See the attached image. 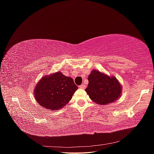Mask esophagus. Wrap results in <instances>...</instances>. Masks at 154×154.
Listing matches in <instances>:
<instances>
[{
    "instance_id": "obj_1",
    "label": "esophagus",
    "mask_w": 154,
    "mask_h": 154,
    "mask_svg": "<svg viewBox=\"0 0 154 154\" xmlns=\"http://www.w3.org/2000/svg\"><path fill=\"white\" fill-rule=\"evenodd\" d=\"M79 87H80V88H85L86 85H84V84H82L81 85L79 86Z\"/></svg>"
}]
</instances>
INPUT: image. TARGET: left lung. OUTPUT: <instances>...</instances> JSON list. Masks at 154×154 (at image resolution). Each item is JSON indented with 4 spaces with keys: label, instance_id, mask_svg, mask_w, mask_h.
I'll list each match as a JSON object with an SVG mask.
<instances>
[{
    "label": "left lung",
    "instance_id": "obj_1",
    "mask_svg": "<svg viewBox=\"0 0 154 154\" xmlns=\"http://www.w3.org/2000/svg\"><path fill=\"white\" fill-rule=\"evenodd\" d=\"M85 91L90 98L100 105L108 104L117 100L122 93V87L115 77H110L94 70L88 77Z\"/></svg>",
    "mask_w": 154,
    "mask_h": 154
}]
</instances>
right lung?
<instances>
[{
	"mask_svg": "<svg viewBox=\"0 0 154 154\" xmlns=\"http://www.w3.org/2000/svg\"><path fill=\"white\" fill-rule=\"evenodd\" d=\"M78 89L71 78L57 72L41 79L35 89L37 102L49 110H58L71 100Z\"/></svg>",
	"mask_w": 154,
	"mask_h": 154,
	"instance_id": "1",
	"label": "right lung"
}]
</instances>
